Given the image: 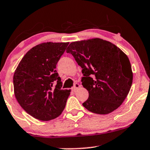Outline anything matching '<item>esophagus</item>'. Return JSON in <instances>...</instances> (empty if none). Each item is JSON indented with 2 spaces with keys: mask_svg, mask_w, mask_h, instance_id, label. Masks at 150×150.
<instances>
[{
  "mask_svg": "<svg viewBox=\"0 0 150 150\" xmlns=\"http://www.w3.org/2000/svg\"><path fill=\"white\" fill-rule=\"evenodd\" d=\"M79 87H80V85H79V84H77L76 83V84H74L73 87L72 88V91H76L78 88H79Z\"/></svg>",
  "mask_w": 150,
  "mask_h": 150,
  "instance_id": "obj_1",
  "label": "esophagus"
}]
</instances>
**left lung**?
<instances>
[{"label": "left lung", "instance_id": "8db88e82", "mask_svg": "<svg viewBox=\"0 0 150 150\" xmlns=\"http://www.w3.org/2000/svg\"><path fill=\"white\" fill-rule=\"evenodd\" d=\"M82 69L81 84L88 91L82 105L97 114L117 109L129 92L133 73L127 56L116 45L102 39L75 41L68 47Z\"/></svg>", "mask_w": 150, "mask_h": 150}]
</instances>
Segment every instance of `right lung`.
I'll list each match as a JSON object with an SVG mask.
<instances>
[{
  "label": "right lung",
  "mask_w": 150,
  "mask_h": 150,
  "mask_svg": "<svg viewBox=\"0 0 150 150\" xmlns=\"http://www.w3.org/2000/svg\"><path fill=\"white\" fill-rule=\"evenodd\" d=\"M69 43L36 45L25 54L15 71V97L28 114L39 120L56 118L65 108L70 91L62 89L55 69Z\"/></svg>",
  "instance_id": "add662e5"
}]
</instances>
